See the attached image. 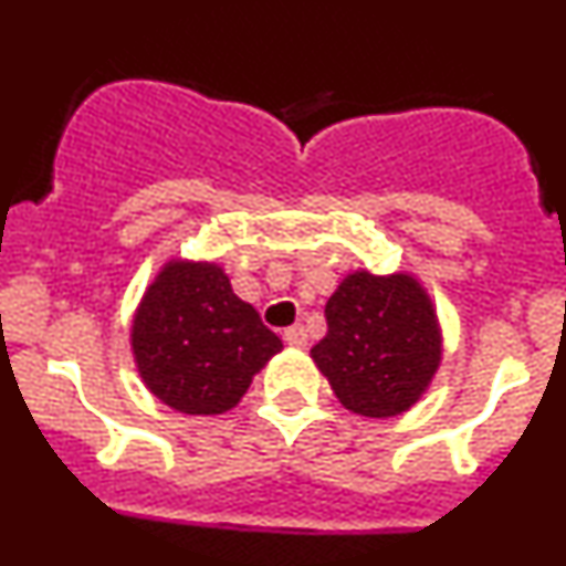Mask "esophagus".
<instances>
[{"label":"esophagus","instance_id":"obj_1","mask_svg":"<svg viewBox=\"0 0 566 566\" xmlns=\"http://www.w3.org/2000/svg\"><path fill=\"white\" fill-rule=\"evenodd\" d=\"M284 342L287 345H295V347H304L306 345V328L301 323L290 325V328H284Z\"/></svg>","mask_w":566,"mask_h":566}]
</instances>
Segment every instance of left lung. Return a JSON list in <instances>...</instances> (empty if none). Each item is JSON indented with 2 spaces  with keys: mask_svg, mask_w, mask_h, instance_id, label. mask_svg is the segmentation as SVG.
<instances>
[{
  "mask_svg": "<svg viewBox=\"0 0 566 566\" xmlns=\"http://www.w3.org/2000/svg\"><path fill=\"white\" fill-rule=\"evenodd\" d=\"M328 334L312 347L336 399L367 419L413 408L443 358L436 306L421 282L399 271H353L325 304Z\"/></svg>",
  "mask_w": 566,
  "mask_h": 566,
  "instance_id": "1",
  "label": "left lung"
}]
</instances>
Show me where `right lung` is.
I'll return each instance as SVG.
<instances>
[{"instance_id":"right-lung-1","label":"right lung","mask_w":566,"mask_h":566,"mask_svg":"<svg viewBox=\"0 0 566 566\" xmlns=\"http://www.w3.org/2000/svg\"><path fill=\"white\" fill-rule=\"evenodd\" d=\"M130 350L139 378L164 405L216 416L241 402L282 339L232 293L224 268L169 260L136 306Z\"/></svg>"}]
</instances>
